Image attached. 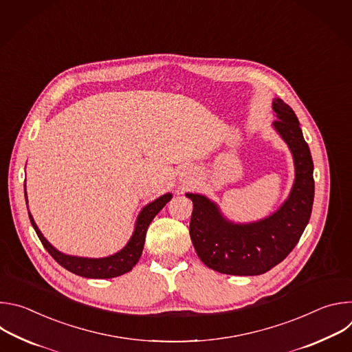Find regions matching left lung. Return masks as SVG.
Masks as SVG:
<instances>
[{"instance_id":"1","label":"left lung","mask_w":352,"mask_h":352,"mask_svg":"<svg viewBox=\"0 0 352 352\" xmlns=\"http://www.w3.org/2000/svg\"><path fill=\"white\" fill-rule=\"evenodd\" d=\"M276 131L291 148L295 182L284 205L267 219L250 224L226 220L219 208L197 193H186L193 212L189 235L197 256L208 267L232 276H258L283 262L309 223L314 196V162L292 109L276 98Z\"/></svg>"}]
</instances>
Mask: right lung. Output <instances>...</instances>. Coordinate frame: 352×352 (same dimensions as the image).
<instances>
[{
    "mask_svg": "<svg viewBox=\"0 0 352 352\" xmlns=\"http://www.w3.org/2000/svg\"><path fill=\"white\" fill-rule=\"evenodd\" d=\"M171 197H173L171 193H166L159 199H156L155 202L148 204L146 208H143V210L138 216L133 235L126 243V246L122 250H120L118 254L109 258H102V259H87V258H78V256H69V255L61 254L60 250H57L43 236L30 213H29V219L38 239L41 241L43 246L47 249V252L52 255L64 269L87 278H111V277H117L124 273H128L138 263L143 250L144 236H146L148 224L152 223L156 214L166 206L168 200H171ZM25 199H28L26 189H25Z\"/></svg>",
    "mask_w": 352,
    "mask_h": 352,
    "instance_id": "1",
    "label": "right lung"
}]
</instances>
